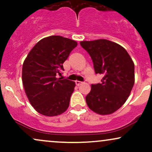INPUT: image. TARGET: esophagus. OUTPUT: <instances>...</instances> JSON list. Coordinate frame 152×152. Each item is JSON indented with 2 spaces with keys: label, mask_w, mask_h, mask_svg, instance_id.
Returning a JSON list of instances; mask_svg holds the SVG:
<instances>
[{
  "label": "esophagus",
  "mask_w": 152,
  "mask_h": 152,
  "mask_svg": "<svg viewBox=\"0 0 152 152\" xmlns=\"http://www.w3.org/2000/svg\"><path fill=\"white\" fill-rule=\"evenodd\" d=\"M75 84H76V85H77V86H80V85H81L82 84H83V83L80 81H78V80H77V81H75Z\"/></svg>",
  "instance_id": "34e87169"
}]
</instances>
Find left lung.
I'll use <instances>...</instances> for the list:
<instances>
[{
	"label": "left lung",
	"instance_id": "obj_1",
	"mask_svg": "<svg viewBox=\"0 0 152 152\" xmlns=\"http://www.w3.org/2000/svg\"><path fill=\"white\" fill-rule=\"evenodd\" d=\"M80 45L90 55L96 74L103 75L101 83L91 85L87 104L99 115L113 113L125 103L132 90L134 64L126 50L112 41H82Z\"/></svg>",
	"mask_w": 152,
	"mask_h": 152
}]
</instances>
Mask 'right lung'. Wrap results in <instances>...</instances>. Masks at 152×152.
Segmentation results:
<instances>
[{"mask_svg": "<svg viewBox=\"0 0 152 152\" xmlns=\"http://www.w3.org/2000/svg\"><path fill=\"white\" fill-rule=\"evenodd\" d=\"M77 45L76 41L59 35L42 39L28 53L23 65L22 81L30 104L48 117L67 110L75 83L57 78L63 62Z\"/></svg>", "mask_w": 152, "mask_h": 152, "instance_id": "add662e5", "label": "right lung"}]
</instances>
